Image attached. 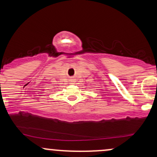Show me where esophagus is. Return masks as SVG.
<instances>
[{
	"mask_svg": "<svg viewBox=\"0 0 157 157\" xmlns=\"http://www.w3.org/2000/svg\"><path fill=\"white\" fill-rule=\"evenodd\" d=\"M72 82H74V81H72Z\"/></svg>",
	"mask_w": 157,
	"mask_h": 157,
	"instance_id": "34e87169",
	"label": "esophagus"
}]
</instances>
